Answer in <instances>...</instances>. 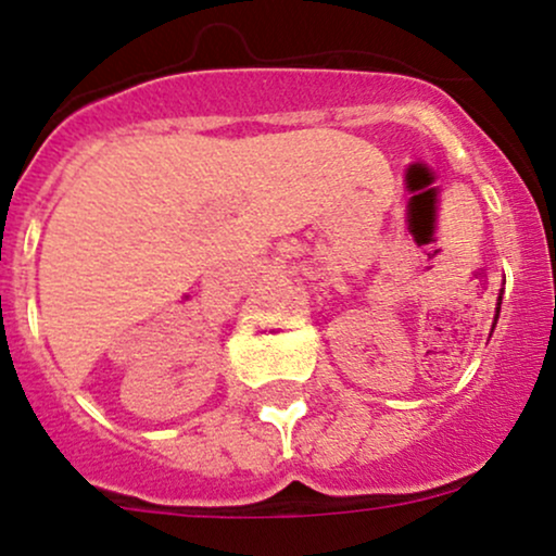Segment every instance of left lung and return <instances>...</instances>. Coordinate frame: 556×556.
Instances as JSON below:
<instances>
[{
  "instance_id": "left-lung-1",
  "label": "left lung",
  "mask_w": 556,
  "mask_h": 556,
  "mask_svg": "<svg viewBox=\"0 0 556 556\" xmlns=\"http://www.w3.org/2000/svg\"><path fill=\"white\" fill-rule=\"evenodd\" d=\"M505 292V290H503ZM503 292H500V300H497V316H494V324H497V318H500V305H503ZM492 331H494V326H492ZM492 337V333H490Z\"/></svg>"
}]
</instances>
